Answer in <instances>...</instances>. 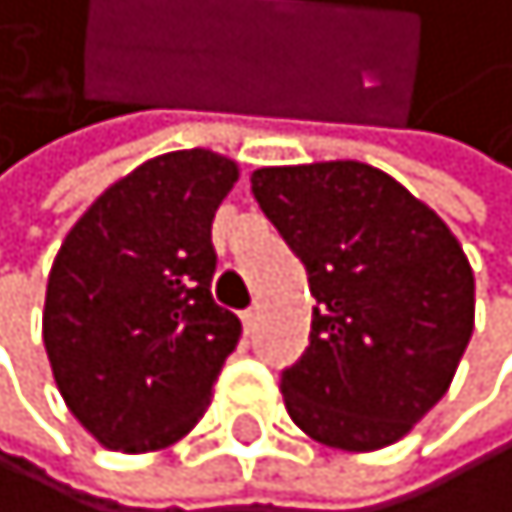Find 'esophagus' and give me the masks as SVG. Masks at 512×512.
<instances>
[{"mask_svg": "<svg viewBox=\"0 0 512 512\" xmlns=\"http://www.w3.org/2000/svg\"><path fill=\"white\" fill-rule=\"evenodd\" d=\"M240 319H243V329L253 332L256 329V319H259V309H256V305H249V309L240 312Z\"/></svg>", "mask_w": 512, "mask_h": 512, "instance_id": "34e87169", "label": "esophagus"}]
</instances>
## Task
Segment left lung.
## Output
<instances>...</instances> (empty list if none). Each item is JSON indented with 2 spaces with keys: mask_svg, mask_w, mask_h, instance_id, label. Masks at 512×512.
Returning a JSON list of instances; mask_svg holds the SVG:
<instances>
[{
  "mask_svg": "<svg viewBox=\"0 0 512 512\" xmlns=\"http://www.w3.org/2000/svg\"><path fill=\"white\" fill-rule=\"evenodd\" d=\"M253 197L309 272V348L282 371L289 418L338 451H378L444 398L474 332L457 236L358 160L259 167Z\"/></svg>",
  "mask_w": 512,
  "mask_h": 512,
  "instance_id": "1",
  "label": "left lung"
}]
</instances>
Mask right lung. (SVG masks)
<instances>
[{
  "label": "right lung",
  "mask_w": 512,
  "mask_h": 512,
  "mask_svg": "<svg viewBox=\"0 0 512 512\" xmlns=\"http://www.w3.org/2000/svg\"><path fill=\"white\" fill-rule=\"evenodd\" d=\"M240 167L203 147L111 183L61 243L42 338L68 411L98 444L164 451L203 418L243 325L210 296L213 213Z\"/></svg>",
  "instance_id": "obj_1"
}]
</instances>
